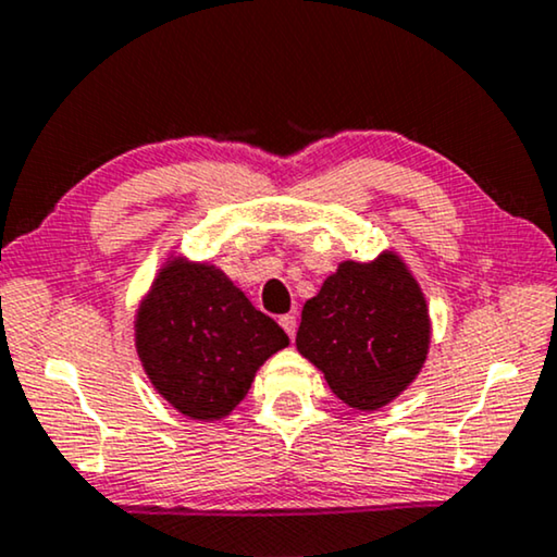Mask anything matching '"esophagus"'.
I'll list each match as a JSON object with an SVG mask.
<instances>
[{"label": "esophagus", "mask_w": 557, "mask_h": 557, "mask_svg": "<svg viewBox=\"0 0 557 557\" xmlns=\"http://www.w3.org/2000/svg\"><path fill=\"white\" fill-rule=\"evenodd\" d=\"M280 325H283L287 336L295 338V331H298V321H295V315H293V313H287V315H280Z\"/></svg>", "instance_id": "esophagus-1"}]
</instances>
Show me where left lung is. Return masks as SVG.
<instances>
[{
  "mask_svg": "<svg viewBox=\"0 0 557 557\" xmlns=\"http://www.w3.org/2000/svg\"><path fill=\"white\" fill-rule=\"evenodd\" d=\"M425 293L399 251L344 259L302 306L295 346L333 395L361 412L380 410L418 380L428 359Z\"/></svg>",
  "mask_w": 557,
  "mask_h": 557,
  "instance_id": "obj_1",
  "label": "left lung"
}]
</instances>
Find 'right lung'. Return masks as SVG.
<instances>
[{"label": "right lung", "instance_id": "add662e5", "mask_svg": "<svg viewBox=\"0 0 557 557\" xmlns=\"http://www.w3.org/2000/svg\"><path fill=\"white\" fill-rule=\"evenodd\" d=\"M290 344L216 264L170 251L135 310V348L154 392L183 418L216 422L259 367Z\"/></svg>", "mask_w": 557, "mask_h": 557}]
</instances>
